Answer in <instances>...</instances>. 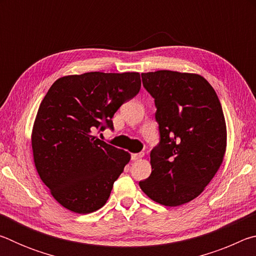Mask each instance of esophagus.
<instances>
[{
    "label": "esophagus",
    "instance_id": "obj_1",
    "mask_svg": "<svg viewBox=\"0 0 256 256\" xmlns=\"http://www.w3.org/2000/svg\"><path fill=\"white\" fill-rule=\"evenodd\" d=\"M142 157H144V152H140V154H131V158L134 162H136V160H140Z\"/></svg>",
    "mask_w": 256,
    "mask_h": 256
}]
</instances>
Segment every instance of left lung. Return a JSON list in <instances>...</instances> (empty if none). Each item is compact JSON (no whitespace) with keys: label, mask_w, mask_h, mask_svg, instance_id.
<instances>
[{"label":"left lung","mask_w":256,"mask_h":256,"mask_svg":"<svg viewBox=\"0 0 256 256\" xmlns=\"http://www.w3.org/2000/svg\"><path fill=\"white\" fill-rule=\"evenodd\" d=\"M141 76L154 98L160 142L150 154L151 175L138 185L160 204H185L200 196L222 164L227 130L222 104L200 74L160 70Z\"/></svg>","instance_id":"obj_1"}]
</instances>
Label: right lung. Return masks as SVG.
Instances as JSON below:
<instances>
[{
	"label": "right lung",
	"mask_w": 256,
	"mask_h": 256,
	"mask_svg": "<svg viewBox=\"0 0 256 256\" xmlns=\"http://www.w3.org/2000/svg\"><path fill=\"white\" fill-rule=\"evenodd\" d=\"M141 88L138 72L62 76L38 108L32 133L34 162L60 206L92 214L105 206L131 156L94 132L112 128V116Z\"/></svg>",
	"instance_id": "right-lung-1"
}]
</instances>
